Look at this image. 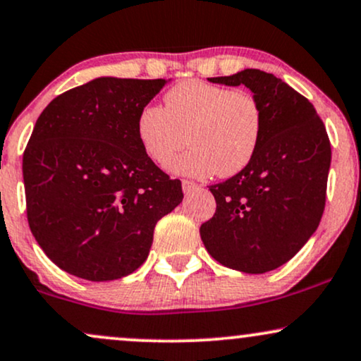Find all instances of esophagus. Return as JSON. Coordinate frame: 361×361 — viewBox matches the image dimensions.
I'll return each mask as SVG.
<instances>
[{
	"label": "esophagus",
	"mask_w": 361,
	"mask_h": 361,
	"mask_svg": "<svg viewBox=\"0 0 361 361\" xmlns=\"http://www.w3.org/2000/svg\"><path fill=\"white\" fill-rule=\"evenodd\" d=\"M181 186H183V192L185 193H192V192H197L200 186L195 183V181H190V180H183L181 181Z\"/></svg>",
	"instance_id": "1"
}]
</instances>
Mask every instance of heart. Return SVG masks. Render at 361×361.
Instances as JSON below:
<instances>
[{
	"label": "heart",
	"instance_id": "b5f03b06",
	"mask_svg": "<svg viewBox=\"0 0 361 361\" xmlns=\"http://www.w3.org/2000/svg\"><path fill=\"white\" fill-rule=\"evenodd\" d=\"M163 104L142 107L136 121L142 151L158 166L175 161L185 141L192 149L173 164L181 175L230 178L252 163L264 134L254 95L192 79L171 87Z\"/></svg>",
	"mask_w": 361,
	"mask_h": 361
}]
</instances>
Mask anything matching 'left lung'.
Wrapping results in <instances>:
<instances>
[{
  "label": "left lung",
  "mask_w": 361,
  "mask_h": 361,
  "mask_svg": "<svg viewBox=\"0 0 361 361\" xmlns=\"http://www.w3.org/2000/svg\"><path fill=\"white\" fill-rule=\"evenodd\" d=\"M210 82L249 87L262 107L264 134L249 166L210 186L216 210L200 237L222 266L264 274L293 259L318 228L329 137L312 104L272 73L245 68Z\"/></svg>",
  "instance_id": "obj_1"
}]
</instances>
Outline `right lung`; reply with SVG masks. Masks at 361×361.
<instances>
[{"label": "right lung", "mask_w": 361, "mask_h": 361, "mask_svg": "<svg viewBox=\"0 0 361 361\" xmlns=\"http://www.w3.org/2000/svg\"><path fill=\"white\" fill-rule=\"evenodd\" d=\"M163 79L101 77L55 97L23 153L27 219L47 257L87 281H114L145 262L181 181L147 158L136 121Z\"/></svg>", "instance_id": "add662e5"}]
</instances>
